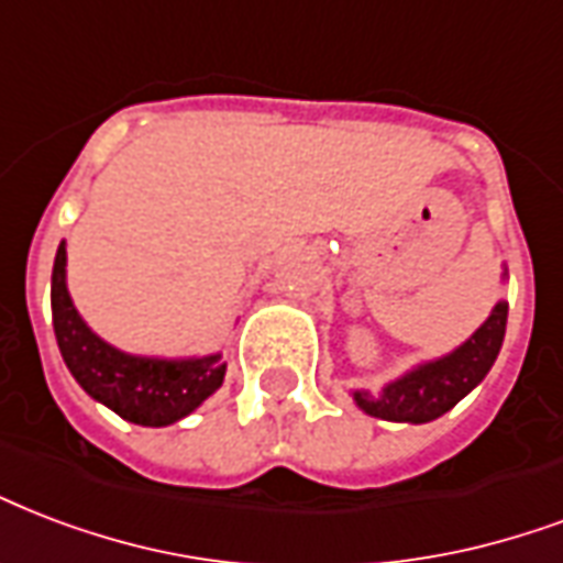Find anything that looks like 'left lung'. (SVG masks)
<instances>
[{
	"label": "left lung",
	"instance_id": "left-lung-1",
	"mask_svg": "<svg viewBox=\"0 0 563 563\" xmlns=\"http://www.w3.org/2000/svg\"><path fill=\"white\" fill-rule=\"evenodd\" d=\"M505 324H508V303L499 300L490 319L449 357L424 363L410 375L386 384L380 396L354 393V401L368 416L389 419V422H431L437 416L449 413L490 372L499 357Z\"/></svg>",
	"mask_w": 563,
	"mask_h": 563
}]
</instances>
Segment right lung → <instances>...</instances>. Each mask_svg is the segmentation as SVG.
<instances>
[{
  "label": "right lung",
  "instance_id": "obj_1",
  "mask_svg": "<svg viewBox=\"0 0 563 563\" xmlns=\"http://www.w3.org/2000/svg\"><path fill=\"white\" fill-rule=\"evenodd\" d=\"M67 251L58 244L53 265V324L70 375L91 398L135 424L162 428L188 416L224 384V357L153 360L111 349L81 321L64 283Z\"/></svg>",
  "mask_w": 563,
  "mask_h": 563
}]
</instances>
